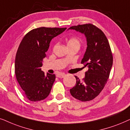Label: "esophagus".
Masks as SVG:
<instances>
[{
  "label": "esophagus",
  "instance_id": "1",
  "mask_svg": "<svg viewBox=\"0 0 130 130\" xmlns=\"http://www.w3.org/2000/svg\"><path fill=\"white\" fill-rule=\"evenodd\" d=\"M65 76V74L63 73H59V74H58L56 75V77L58 78H63Z\"/></svg>",
  "mask_w": 130,
  "mask_h": 130
}]
</instances>
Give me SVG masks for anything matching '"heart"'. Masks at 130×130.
<instances>
[{
	"mask_svg": "<svg viewBox=\"0 0 130 130\" xmlns=\"http://www.w3.org/2000/svg\"><path fill=\"white\" fill-rule=\"evenodd\" d=\"M67 44H68V46H78V47H79V46H80V42H79V40L77 38L72 37V38H71V39H69Z\"/></svg>",
	"mask_w": 130,
	"mask_h": 130,
	"instance_id": "1",
	"label": "heart"
}]
</instances>
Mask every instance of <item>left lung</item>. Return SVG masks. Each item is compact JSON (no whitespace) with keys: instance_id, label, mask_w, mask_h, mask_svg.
Segmentation results:
<instances>
[{"instance_id":"1","label":"left lung","mask_w":130,"mask_h":130,"mask_svg":"<svg viewBox=\"0 0 130 130\" xmlns=\"http://www.w3.org/2000/svg\"><path fill=\"white\" fill-rule=\"evenodd\" d=\"M68 30L85 36L87 47L81 63L89 67L83 81L75 76L76 84L70 89L71 94L82 102L89 101L99 94L109 77L113 63L109 43L102 31L91 24L72 26Z\"/></svg>"}]
</instances>
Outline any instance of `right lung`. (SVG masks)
Segmentation results:
<instances>
[{"label": "right lung", "mask_w": 130, "mask_h": 130, "mask_svg": "<svg viewBox=\"0 0 130 130\" xmlns=\"http://www.w3.org/2000/svg\"><path fill=\"white\" fill-rule=\"evenodd\" d=\"M67 28L40 27L28 32L22 40L17 51L15 72L17 81L28 99L32 102L46 99L55 81V74L41 71L52 39Z\"/></svg>", "instance_id": "obj_1"}]
</instances>
